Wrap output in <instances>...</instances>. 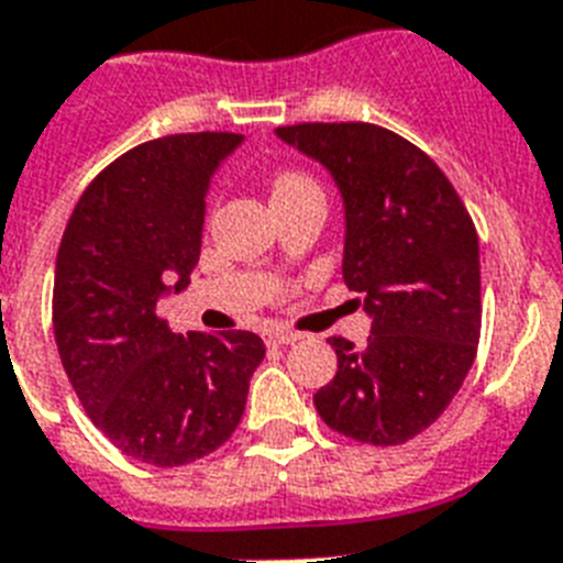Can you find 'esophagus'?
Returning <instances> with one entry per match:
<instances>
[{
	"instance_id": "34e87169",
	"label": "esophagus",
	"mask_w": 563,
	"mask_h": 563,
	"mask_svg": "<svg viewBox=\"0 0 563 563\" xmlns=\"http://www.w3.org/2000/svg\"><path fill=\"white\" fill-rule=\"evenodd\" d=\"M297 332H291V329H283V327H277V329H268L266 332V341L272 346H286V344H295L297 341Z\"/></svg>"
}]
</instances>
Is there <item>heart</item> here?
Instances as JSON below:
<instances>
[{
  "mask_svg": "<svg viewBox=\"0 0 563 563\" xmlns=\"http://www.w3.org/2000/svg\"><path fill=\"white\" fill-rule=\"evenodd\" d=\"M318 187L312 178L300 170H280L272 178V199H286V196L303 194V190H312Z\"/></svg>",
  "mask_w": 563,
  "mask_h": 563,
  "instance_id": "b5f03b06",
  "label": "heart"
}]
</instances>
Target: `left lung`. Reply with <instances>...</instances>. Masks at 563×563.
<instances>
[{
  "label": "left lung",
  "mask_w": 563,
  "mask_h": 563,
  "mask_svg": "<svg viewBox=\"0 0 563 563\" xmlns=\"http://www.w3.org/2000/svg\"><path fill=\"white\" fill-rule=\"evenodd\" d=\"M344 196V283L373 318L367 344L332 335L338 373L314 393L332 431L401 445L431 428L474 364L479 242L431 155L376 123L277 126Z\"/></svg>",
  "instance_id": "8db88e82"
}]
</instances>
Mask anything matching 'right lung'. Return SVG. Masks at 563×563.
I'll use <instances>...</instances> for the list:
<instances>
[{
    "mask_svg": "<svg viewBox=\"0 0 563 563\" xmlns=\"http://www.w3.org/2000/svg\"><path fill=\"white\" fill-rule=\"evenodd\" d=\"M236 132H181L91 178L63 231L54 341L77 399L118 451L158 468L231 440L266 346L254 332H170L155 314L199 263L210 178Z\"/></svg>",
    "mask_w": 563,
    "mask_h": 563,
    "instance_id": "add662e5",
    "label": "right lung"
}]
</instances>
